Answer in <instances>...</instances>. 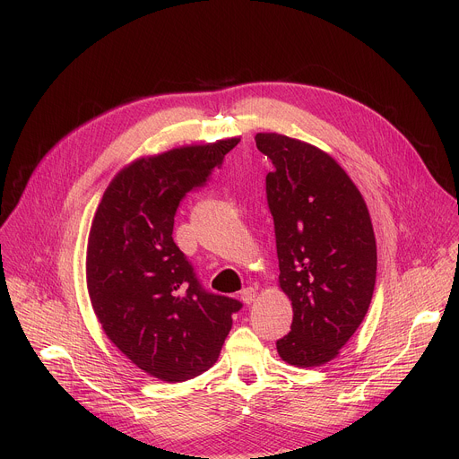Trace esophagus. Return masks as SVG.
Masks as SVG:
<instances>
[{
    "mask_svg": "<svg viewBox=\"0 0 459 459\" xmlns=\"http://www.w3.org/2000/svg\"><path fill=\"white\" fill-rule=\"evenodd\" d=\"M239 298H241V301H243V303L250 305V303L255 299V289H252V287L243 289V290L239 292Z\"/></svg>",
    "mask_w": 459,
    "mask_h": 459,
    "instance_id": "1",
    "label": "esophagus"
}]
</instances>
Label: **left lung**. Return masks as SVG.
I'll return each instance as SVG.
<instances>
[{"label": "left lung", "mask_w": 459, "mask_h": 459, "mask_svg": "<svg viewBox=\"0 0 459 459\" xmlns=\"http://www.w3.org/2000/svg\"><path fill=\"white\" fill-rule=\"evenodd\" d=\"M273 160L280 289L292 303L290 333L276 342L294 367L334 359L361 325L376 285V238L361 192L329 154L278 133L255 134Z\"/></svg>", "instance_id": "8db88e82"}]
</instances>
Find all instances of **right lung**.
<instances>
[{"label": "right lung", "mask_w": 459, "mask_h": 459, "mask_svg": "<svg viewBox=\"0 0 459 459\" xmlns=\"http://www.w3.org/2000/svg\"><path fill=\"white\" fill-rule=\"evenodd\" d=\"M239 138L183 145L125 165L96 209L87 243V290L107 338L167 383L209 370L238 299L209 294L172 239L183 195L202 186Z\"/></svg>", "instance_id": "right-lung-1"}]
</instances>
